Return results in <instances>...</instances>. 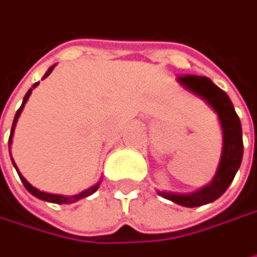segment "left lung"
Returning a JSON list of instances; mask_svg holds the SVG:
<instances>
[{
  "instance_id": "left-lung-1",
  "label": "left lung",
  "mask_w": 257,
  "mask_h": 257,
  "mask_svg": "<svg viewBox=\"0 0 257 257\" xmlns=\"http://www.w3.org/2000/svg\"><path fill=\"white\" fill-rule=\"evenodd\" d=\"M178 82L190 89L192 92L202 97L218 115L221 130H223V153L218 171L206 187L192 194H174V193L159 192L165 199H169L183 206H200L218 199L227 190L230 183L235 178L236 171L239 169L242 160V130L241 121L233 109V104L227 94L220 89L217 85L211 82V79L197 74H181L178 76Z\"/></svg>"
}]
</instances>
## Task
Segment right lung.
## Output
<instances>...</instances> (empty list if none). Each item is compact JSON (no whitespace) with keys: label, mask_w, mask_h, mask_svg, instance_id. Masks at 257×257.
<instances>
[{"label":"right lung","mask_w":257,"mask_h":257,"mask_svg":"<svg viewBox=\"0 0 257 257\" xmlns=\"http://www.w3.org/2000/svg\"><path fill=\"white\" fill-rule=\"evenodd\" d=\"M52 70H54V67H51L48 71H46V74H45V77H48L51 73H52ZM43 77V79H45ZM39 85V82L37 83H34L33 85V88H36ZM33 88H30L28 89V92L25 94V97H24V101H22V106L18 109V112H16V115H15V119H13V125H12V132H10V138H9V151H10V145H12V138H13V130H15V127H16V122H18V118H19V115H21V112H22V109H24V106H25V103H27V100L30 98V94L33 92ZM12 162H13V159H12ZM13 165H15V168H16V163L13 162ZM18 171V169H16ZM18 174H19V171H18ZM19 178H21V181H22V184L25 186V189L28 190V192L31 193L33 196H36V197H39V199H43V200H48V202H54V203H73V202H76V200H79V199H83V197H86V196H89V194H92V193L95 192L97 189H98V186H100V183L98 184H95L94 187H91V189H88V190H85V192L79 193V194H76V196H61V194H51V193H45V192H40V190H37L36 187H33L21 174H19Z\"/></svg>","instance_id":"right-lung-1"}]
</instances>
